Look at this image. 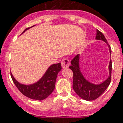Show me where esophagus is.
Segmentation results:
<instances>
[{
  "instance_id": "1",
  "label": "esophagus",
  "mask_w": 123,
  "mask_h": 123,
  "mask_svg": "<svg viewBox=\"0 0 123 123\" xmlns=\"http://www.w3.org/2000/svg\"><path fill=\"white\" fill-rule=\"evenodd\" d=\"M61 66L63 68H68L70 66V61L68 59H64L62 60Z\"/></svg>"
}]
</instances>
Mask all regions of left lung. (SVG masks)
<instances>
[{
	"label": "left lung",
	"instance_id": "left-lung-1",
	"mask_svg": "<svg viewBox=\"0 0 123 123\" xmlns=\"http://www.w3.org/2000/svg\"><path fill=\"white\" fill-rule=\"evenodd\" d=\"M96 39H99L105 41L106 43H107V41L103 35L102 33L100 31L97 30ZM109 52L111 53V47L109 45ZM79 54H78L72 59L71 61V65L70 66V69L72 70L73 72V84L72 88L76 93L78 95H79L80 98H82L83 99L87 101H92L96 99L103 93L106 89L107 88L111 80V70H112V61L110 60L109 62V76L106 80H105L103 83L98 85H95L91 84L84 78L80 72V68H79Z\"/></svg>",
	"mask_w": 123,
	"mask_h": 123
}]
</instances>
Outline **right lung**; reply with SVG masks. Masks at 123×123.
Returning a JSON list of instances; mask_svg holds the SVG:
<instances>
[{"mask_svg": "<svg viewBox=\"0 0 123 123\" xmlns=\"http://www.w3.org/2000/svg\"><path fill=\"white\" fill-rule=\"evenodd\" d=\"M29 28H26L24 32ZM61 70V65L60 62L53 64L49 68L43 77L37 82L29 86L20 84L15 80L11 72L10 75L15 86L23 95L32 99L43 100L53 92L55 87L56 76Z\"/></svg>", "mask_w": 123, "mask_h": 123, "instance_id": "add662e5", "label": "right lung"}]
</instances>
